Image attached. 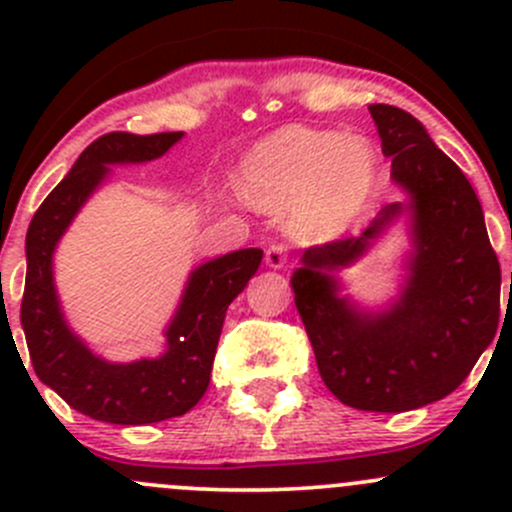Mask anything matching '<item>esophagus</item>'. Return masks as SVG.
I'll return each instance as SVG.
<instances>
[{"mask_svg": "<svg viewBox=\"0 0 512 512\" xmlns=\"http://www.w3.org/2000/svg\"><path fill=\"white\" fill-rule=\"evenodd\" d=\"M287 260H289L287 245H282V242H275V245L267 247L265 262H267V265H270V267H275V270H280V267L287 265Z\"/></svg>", "mask_w": 512, "mask_h": 512, "instance_id": "obj_1", "label": "esophagus"}]
</instances>
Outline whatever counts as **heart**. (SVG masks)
<instances>
[{"label": "heart", "mask_w": 512, "mask_h": 512, "mask_svg": "<svg viewBox=\"0 0 512 512\" xmlns=\"http://www.w3.org/2000/svg\"><path fill=\"white\" fill-rule=\"evenodd\" d=\"M376 165L379 158L366 138L287 126L247 153L237 183L250 203L287 208L297 237L327 240L361 213L374 188Z\"/></svg>", "instance_id": "1"}]
</instances>
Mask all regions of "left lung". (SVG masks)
Returning a JSON list of instances; mask_svg holds the SVG:
<instances>
[{
	"label": "left lung",
	"mask_w": 512,
	"mask_h": 512,
	"mask_svg": "<svg viewBox=\"0 0 512 512\" xmlns=\"http://www.w3.org/2000/svg\"><path fill=\"white\" fill-rule=\"evenodd\" d=\"M369 111L409 205H384L361 235L307 247L292 287L327 389L352 409L399 414L456 391L493 342L500 262L461 168L411 113L386 103ZM406 209L417 242L410 287L391 313L359 315L336 297L328 272L353 261Z\"/></svg>",
	"instance_id": "1"
}]
</instances>
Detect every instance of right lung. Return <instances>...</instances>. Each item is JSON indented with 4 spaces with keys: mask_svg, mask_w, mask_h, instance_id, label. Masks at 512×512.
I'll return each mask as SVG.
<instances>
[{
    "mask_svg": "<svg viewBox=\"0 0 512 512\" xmlns=\"http://www.w3.org/2000/svg\"><path fill=\"white\" fill-rule=\"evenodd\" d=\"M180 138L183 131L151 136L113 131L96 138L69 175L46 195L29 225L22 327L32 366L71 409L96 421L141 426L193 409L210 384L227 307L262 262V250L247 247L198 267L168 327V352L158 359L111 364L91 354L66 327L51 275V255L59 237L108 173V163L153 160Z\"/></svg>",
    "mask_w": 512,
    "mask_h": 512,
    "instance_id": "right-lung-1",
    "label": "right lung"
}]
</instances>
